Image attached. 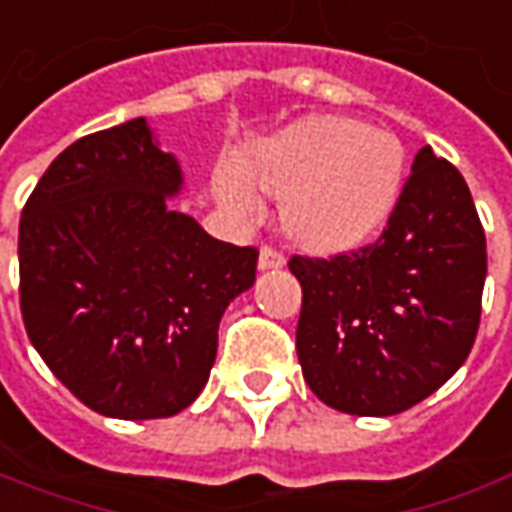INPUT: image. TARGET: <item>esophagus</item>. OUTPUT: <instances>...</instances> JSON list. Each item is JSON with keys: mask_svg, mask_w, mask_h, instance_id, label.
<instances>
[{"mask_svg": "<svg viewBox=\"0 0 512 512\" xmlns=\"http://www.w3.org/2000/svg\"><path fill=\"white\" fill-rule=\"evenodd\" d=\"M285 257L283 252L271 249V246H263L260 249V257H257V269L260 271H271V269H283Z\"/></svg>", "mask_w": 512, "mask_h": 512, "instance_id": "1", "label": "esophagus"}]
</instances>
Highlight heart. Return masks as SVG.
Returning <instances> with one entry per match:
<instances>
[{
    "label": "heart",
    "mask_w": 512,
    "mask_h": 512,
    "mask_svg": "<svg viewBox=\"0 0 512 512\" xmlns=\"http://www.w3.org/2000/svg\"><path fill=\"white\" fill-rule=\"evenodd\" d=\"M401 139L350 117L316 114L255 142L241 168L215 173V198L235 221H255L260 193L283 198V229L319 255L367 243L403 190Z\"/></svg>",
    "instance_id": "1"
}]
</instances>
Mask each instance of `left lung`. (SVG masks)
Returning <instances> with one entry per match:
<instances>
[{"label":"left lung","mask_w":512,"mask_h":512,"mask_svg":"<svg viewBox=\"0 0 512 512\" xmlns=\"http://www.w3.org/2000/svg\"><path fill=\"white\" fill-rule=\"evenodd\" d=\"M302 285L297 356L319 401L389 417L429 398L465 364L488 274L468 184L429 145L384 235L350 255L291 257Z\"/></svg>","instance_id":"obj_1"}]
</instances>
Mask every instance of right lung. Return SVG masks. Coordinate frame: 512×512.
<instances>
[{
    "label": "right lung",
    "instance_id": "right-lung-1",
    "mask_svg": "<svg viewBox=\"0 0 512 512\" xmlns=\"http://www.w3.org/2000/svg\"><path fill=\"white\" fill-rule=\"evenodd\" d=\"M184 187L145 117L78 139L27 198L22 316L55 378L117 420L179 415L201 395L227 305L257 249L207 235L168 198Z\"/></svg>",
    "mask_w": 512,
    "mask_h": 512
}]
</instances>
